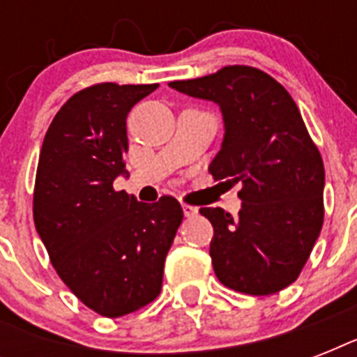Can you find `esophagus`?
<instances>
[{
	"label": "esophagus",
	"instance_id": "34e87169",
	"mask_svg": "<svg viewBox=\"0 0 357 357\" xmlns=\"http://www.w3.org/2000/svg\"><path fill=\"white\" fill-rule=\"evenodd\" d=\"M183 215L185 217H195L196 213H198V207H195V206H189V204H183Z\"/></svg>",
	"mask_w": 357,
	"mask_h": 357
}]
</instances>
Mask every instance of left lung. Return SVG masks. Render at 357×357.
I'll use <instances>...</instances> for the list:
<instances>
[{"instance_id":"1","label":"left lung","mask_w":357,"mask_h":357,"mask_svg":"<svg viewBox=\"0 0 357 357\" xmlns=\"http://www.w3.org/2000/svg\"><path fill=\"white\" fill-rule=\"evenodd\" d=\"M170 86L218 103L226 131L209 172L241 185L237 217L200 209L213 224L215 274L238 293L282 291L302 272L324 220V165L296 103L274 77L241 64Z\"/></svg>"}]
</instances>
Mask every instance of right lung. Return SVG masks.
<instances>
[{"instance_id":"1","label":"right lung","mask_w":357,"mask_h":357,"mask_svg":"<svg viewBox=\"0 0 357 357\" xmlns=\"http://www.w3.org/2000/svg\"><path fill=\"white\" fill-rule=\"evenodd\" d=\"M153 85L100 83L59 109L42 142L33 218L53 268L98 315L116 319L159 296L183 209L142 204L113 181L126 168V119Z\"/></svg>"}]
</instances>
